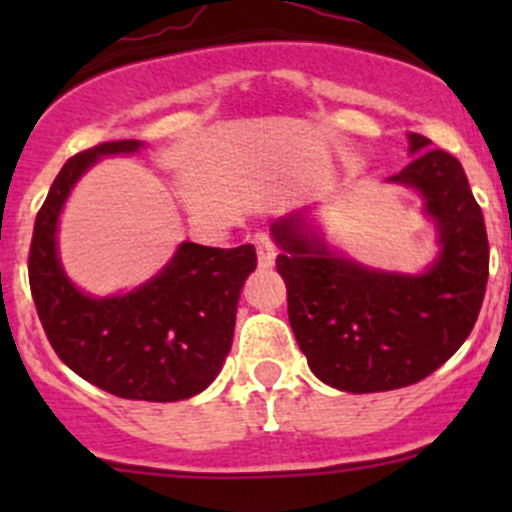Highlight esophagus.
I'll use <instances>...</instances> for the list:
<instances>
[{
	"label": "esophagus",
	"instance_id": "esophagus-1",
	"mask_svg": "<svg viewBox=\"0 0 512 512\" xmlns=\"http://www.w3.org/2000/svg\"><path fill=\"white\" fill-rule=\"evenodd\" d=\"M255 247H257V257H260V267H272L275 265V257H277V250H275V242L270 240V237L265 235V232H257L255 237Z\"/></svg>",
	"mask_w": 512,
	"mask_h": 512
}]
</instances>
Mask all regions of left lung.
Here are the masks:
<instances>
[{
	"mask_svg": "<svg viewBox=\"0 0 512 512\" xmlns=\"http://www.w3.org/2000/svg\"><path fill=\"white\" fill-rule=\"evenodd\" d=\"M409 133L414 156L391 183L421 193L441 252L421 275L361 267L289 215L272 225L287 314L309 369L352 394L411 386L446 364L476 324L488 285V235L463 165Z\"/></svg>",
	"mask_w": 512,
	"mask_h": 512,
	"instance_id": "1",
	"label": "left lung"
}]
</instances>
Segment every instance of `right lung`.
Listing matches in <instances>:
<instances>
[{
  "instance_id": "obj_1",
  "label": "right lung",
  "mask_w": 512,
  "mask_h": 512,
  "mask_svg": "<svg viewBox=\"0 0 512 512\" xmlns=\"http://www.w3.org/2000/svg\"><path fill=\"white\" fill-rule=\"evenodd\" d=\"M141 146L108 141L66 160L36 215L29 285L46 339L81 379L121 399L180 401L220 374L240 289L257 267L255 247L183 242L153 280L116 297L76 289L56 252V223L76 180L101 156Z\"/></svg>"
}]
</instances>
